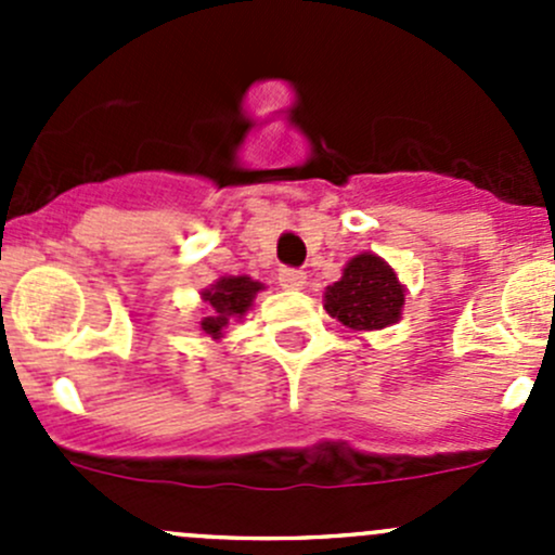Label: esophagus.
Wrapping results in <instances>:
<instances>
[{
  "label": "esophagus",
  "instance_id": "34e87169",
  "mask_svg": "<svg viewBox=\"0 0 555 555\" xmlns=\"http://www.w3.org/2000/svg\"><path fill=\"white\" fill-rule=\"evenodd\" d=\"M279 287L282 289H300L306 284V273L300 268H279Z\"/></svg>",
  "mask_w": 555,
  "mask_h": 555
}]
</instances>
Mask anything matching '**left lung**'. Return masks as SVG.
Returning <instances> with one entry per match:
<instances>
[{"label":"left lung","instance_id":"1","mask_svg":"<svg viewBox=\"0 0 555 555\" xmlns=\"http://www.w3.org/2000/svg\"><path fill=\"white\" fill-rule=\"evenodd\" d=\"M405 287L382 257L357 255L344 268L340 282L324 293V309L351 330H382L400 319Z\"/></svg>","mask_w":555,"mask_h":555}]
</instances>
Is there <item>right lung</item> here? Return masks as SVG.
Instances as JSON below:
<instances>
[{
    "label": "right lung",
    "mask_w": 555,
    "mask_h": 555,
    "mask_svg": "<svg viewBox=\"0 0 555 555\" xmlns=\"http://www.w3.org/2000/svg\"><path fill=\"white\" fill-rule=\"evenodd\" d=\"M262 284L251 282L249 276H231V279H220L211 289H206L204 300L209 304L211 317H204L201 327H204L206 335L211 338H220L222 330L228 327L233 317L242 319L246 309L251 306L255 295L260 293Z\"/></svg>",
    "instance_id": "obj_1"
}]
</instances>
